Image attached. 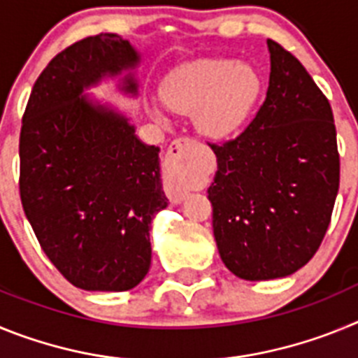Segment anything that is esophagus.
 Instances as JSON below:
<instances>
[{"instance_id":"esophagus-1","label":"esophagus","mask_w":358,"mask_h":358,"mask_svg":"<svg viewBox=\"0 0 358 358\" xmlns=\"http://www.w3.org/2000/svg\"><path fill=\"white\" fill-rule=\"evenodd\" d=\"M189 143V140L186 138H179V140L173 141L169 148V157L170 159L166 161V176H164V189H166V195H169L170 201L173 204H181L182 201L188 195V188L185 186V182L179 179L176 172V164H173V157H177L182 152V147Z\"/></svg>"}]
</instances>
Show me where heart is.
Returning a JSON list of instances; mask_svg holds the SVG:
<instances>
[{
  "mask_svg": "<svg viewBox=\"0 0 358 358\" xmlns=\"http://www.w3.org/2000/svg\"><path fill=\"white\" fill-rule=\"evenodd\" d=\"M262 82L249 64L231 59L201 57L177 66L161 84V100L173 113H195L202 134L224 138L245 122L260 94ZM163 120L159 107H150Z\"/></svg>",
  "mask_w": 358,
  "mask_h": 358,
  "instance_id": "obj_1",
  "label": "heart"
}]
</instances>
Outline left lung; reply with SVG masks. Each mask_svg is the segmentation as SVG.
<instances>
[{
  "mask_svg": "<svg viewBox=\"0 0 358 358\" xmlns=\"http://www.w3.org/2000/svg\"><path fill=\"white\" fill-rule=\"evenodd\" d=\"M267 96L248 129L211 145L208 188L218 255L249 281L290 276L321 245L339 192V152L327 96L292 53L267 41Z\"/></svg>",
  "mask_w": 358,
  "mask_h": 358,
  "instance_id": "1",
  "label": "left lung"
}]
</instances>
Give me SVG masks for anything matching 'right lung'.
Segmentation results:
<instances>
[{
  "label": "right lung",
  "instance_id": "add662e5",
  "mask_svg": "<svg viewBox=\"0 0 358 358\" xmlns=\"http://www.w3.org/2000/svg\"><path fill=\"white\" fill-rule=\"evenodd\" d=\"M141 53L116 34L53 57L34 84L19 140L21 202L62 276L84 290L123 292L150 268L152 220L169 206L159 147L136 136L115 103L90 94L106 80L138 98Z\"/></svg>",
  "mask_w": 358,
  "mask_h": 358
}]
</instances>
